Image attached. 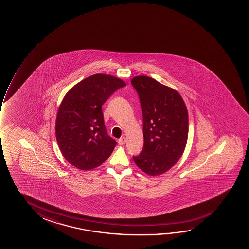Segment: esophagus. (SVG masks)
<instances>
[{
    "label": "esophagus",
    "mask_w": 249,
    "mask_h": 249,
    "mask_svg": "<svg viewBox=\"0 0 249 249\" xmlns=\"http://www.w3.org/2000/svg\"><path fill=\"white\" fill-rule=\"evenodd\" d=\"M126 138L125 137H123V138H121L118 140V143H119L120 145H123V144H125L126 143Z\"/></svg>",
    "instance_id": "34e87169"
}]
</instances>
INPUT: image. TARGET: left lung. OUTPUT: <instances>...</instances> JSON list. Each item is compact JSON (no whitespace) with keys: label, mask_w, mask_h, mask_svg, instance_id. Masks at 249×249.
Masks as SVG:
<instances>
[{"label":"left lung","mask_w":249,"mask_h":249,"mask_svg":"<svg viewBox=\"0 0 249 249\" xmlns=\"http://www.w3.org/2000/svg\"><path fill=\"white\" fill-rule=\"evenodd\" d=\"M143 114V148L133 160L143 173L157 176L174 167L184 153L188 110L180 94L157 80L138 75L131 81Z\"/></svg>","instance_id":"1"}]
</instances>
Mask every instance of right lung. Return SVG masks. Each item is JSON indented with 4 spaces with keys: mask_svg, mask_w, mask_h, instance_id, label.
<instances>
[{
    "mask_svg": "<svg viewBox=\"0 0 249 249\" xmlns=\"http://www.w3.org/2000/svg\"><path fill=\"white\" fill-rule=\"evenodd\" d=\"M126 86L113 75L95 74L69 90L58 108L55 133L65 160L81 170L105 162L116 147L107 134L102 107L109 96Z\"/></svg>",
    "mask_w": 249,
    "mask_h": 249,
    "instance_id": "1",
    "label": "right lung"
}]
</instances>
